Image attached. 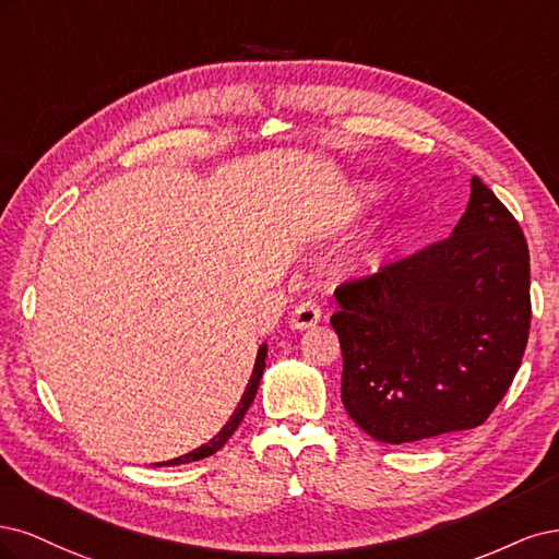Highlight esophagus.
<instances>
[{
	"instance_id": "1",
	"label": "esophagus",
	"mask_w": 559,
	"mask_h": 559,
	"mask_svg": "<svg viewBox=\"0 0 559 559\" xmlns=\"http://www.w3.org/2000/svg\"><path fill=\"white\" fill-rule=\"evenodd\" d=\"M318 322H320V309H318L316 301L306 299L299 306H295V311L290 316V328L293 330H311V328L318 325Z\"/></svg>"
}]
</instances>
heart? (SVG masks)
I'll list each match as a JSON object with an SVG mask.
<instances>
[{
	"instance_id": "obj_1",
	"label": "heart",
	"mask_w": 559,
	"mask_h": 559,
	"mask_svg": "<svg viewBox=\"0 0 559 559\" xmlns=\"http://www.w3.org/2000/svg\"><path fill=\"white\" fill-rule=\"evenodd\" d=\"M383 197V190L373 183H359L348 194V211L359 213L369 206H373Z\"/></svg>"
}]
</instances>
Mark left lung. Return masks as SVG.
<instances>
[{"label":"left lung","instance_id":"obj_1","mask_svg":"<svg viewBox=\"0 0 559 559\" xmlns=\"http://www.w3.org/2000/svg\"><path fill=\"white\" fill-rule=\"evenodd\" d=\"M332 316L341 402L383 443H416L488 420L530 336V250L478 176L448 239L344 283Z\"/></svg>","mask_w":559,"mask_h":559}]
</instances>
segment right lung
<instances>
[{"label": "right lung", "instance_id": "right-lung-1", "mask_svg": "<svg viewBox=\"0 0 559 559\" xmlns=\"http://www.w3.org/2000/svg\"><path fill=\"white\" fill-rule=\"evenodd\" d=\"M264 357H266V344H262V346L258 348L255 367H253V373H250V381H248V385H246V390H243V394H241V402H239L237 411L231 413V418L227 420V425L218 431V435H215L209 443H204V445H200L197 450H192V453H188V455H183V457L169 460V462H165V464L197 462V460H204V457H209V455H213V453H218V450L227 443V439L234 435V429H237V427L241 425V420H243V416H246V411L250 408V404H253V400H255L258 388H260V378H262V373H264Z\"/></svg>", "mask_w": 559, "mask_h": 559}]
</instances>
